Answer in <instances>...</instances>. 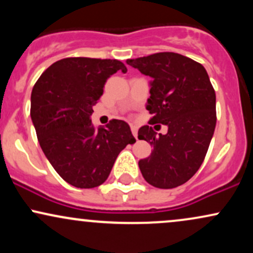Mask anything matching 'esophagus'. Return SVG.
<instances>
[{"label":"esophagus","mask_w":253,"mask_h":253,"mask_svg":"<svg viewBox=\"0 0 253 253\" xmlns=\"http://www.w3.org/2000/svg\"><path fill=\"white\" fill-rule=\"evenodd\" d=\"M130 130H132V133H133V135H134V138L135 139H138V128H136L135 126H130Z\"/></svg>","instance_id":"34e87169"}]
</instances>
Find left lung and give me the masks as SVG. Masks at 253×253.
Instances as JSON below:
<instances>
[{"instance_id": "obj_1", "label": "left lung", "mask_w": 253, "mask_h": 253, "mask_svg": "<svg viewBox=\"0 0 253 253\" xmlns=\"http://www.w3.org/2000/svg\"><path fill=\"white\" fill-rule=\"evenodd\" d=\"M126 63L152 78L146 104L152 118L138 130V138L153 147L151 156L139 161L145 181L161 189L184 184L201 167L215 129V91L207 71L173 52ZM153 123L167 124V134L157 135Z\"/></svg>"}]
</instances>
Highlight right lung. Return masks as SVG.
I'll list each match as a JSON object with an SVG mask.
<instances>
[{
  "instance_id": "obj_1",
  "label": "right lung",
  "mask_w": 253,
  "mask_h": 253,
  "mask_svg": "<svg viewBox=\"0 0 253 253\" xmlns=\"http://www.w3.org/2000/svg\"><path fill=\"white\" fill-rule=\"evenodd\" d=\"M119 70L127 69L117 59L64 58L32 90L31 118L40 147L58 175L76 188L102 184L119 153L135 143L125 121L95 128L90 119L107 80Z\"/></svg>"
}]
</instances>
